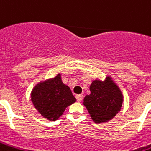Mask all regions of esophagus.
<instances>
[{
    "label": "esophagus",
    "instance_id": "1",
    "mask_svg": "<svg viewBox=\"0 0 151 151\" xmlns=\"http://www.w3.org/2000/svg\"><path fill=\"white\" fill-rule=\"evenodd\" d=\"M83 96L82 94H79V95H76V99H77V101H78V102L82 101V100H83Z\"/></svg>",
    "mask_w": 151,
    "mask_h": 151
}]
</instances>
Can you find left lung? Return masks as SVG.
I'll return each instance as SVG.
<instances>
[{"mask_svg":"<svg viewBox=\"0 0 151 151\" xmlns=\"http://www.w3.org/2000/svg\"><path fill=\"white\" fill-rule=\"evenodd\" d=\"M90 91L91 94L84 97L83 104L94 122H107L121 110L122 94L109 78L106 82L95 80L90 86Z\"/></svg>","mask_w":151,"mask_h":151,"instance_id":"8db88e82","label":"left lung"}]
</instances>
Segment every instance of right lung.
<instances>
[{"label": "right lung", "mask_w": 151, "mask_h": 151, "mask_svg": "<svg viewBox=\"0 0 151 151\" xmlns=\"http://www.w3.org/2000/svg\"><path fill=\"white\" fill-rule=\"evenodd\" d=\"M31 101L44 117L55 121L67 106L75 102L76 98L58 74L53 79L36 85L31 92Z\"/></svg>", "instance_id": "right-lung-1"}]
</instances>
